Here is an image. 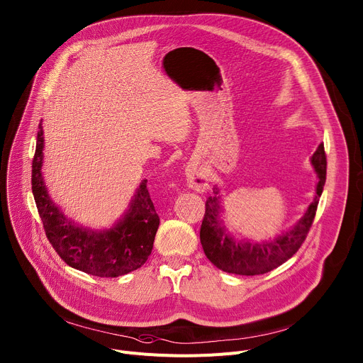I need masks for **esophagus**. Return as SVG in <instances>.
I'll use <instances>...</instances> for the list:
<instances>
[{
  "label": "esophagus",
  "mask_w": 363,
  "mask_h": 363,
  "mask_svg": "<svg viewBox=\"0 0 363 363\" xmlns=\"http://www.w3.org/2000/svg\"><path fill=\"white\" fill-rule=\"evenodd\" d=\"M185 175H186V182H188V185H189L192 189L199 191V192H204V191L208 188L210 179H208V177H207L203 171H200L199 168L188 167L186 171H185Z\"/></svg>",
  "instance_id": "obj_1"
}]
</instances>
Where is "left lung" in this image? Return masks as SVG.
<instances>
[{
  "mask_svg": "<svg viewBox=\"0 0 363 363\" xmlns=\"http://www.w3.org/2000/svg\"><path fill=\"white\" fill-rule=\"evenodd\" d=\"M311 163L318 177L314 200L296 224L274 240H263L260 243L236 240L232 233L227 232L220 216L223 211L221 196L218 195L220 189L217 186L213 188L214 195L208 196L206 201L200 240L206 256L214 263V267L228 274L253 277L271 272L296 253L310 232L325 184L327 160L323 145L311 156Z\"/></svg>",
  "mask_w": 363,
  "mask_h": 363,
  "instance_id": "8db88e82",
  "label": "left lung"
}]
</instances>
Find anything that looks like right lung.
<instances>
[{
	"label": "right lung",
	"mask_w": 363,
	"mask_h": 363,
	"mask_svg": "<svg viewBox=\"0 0 363 363\" xmlns=\"http://www.w3.org/2000/svg\"><path fill=\"white\" fill-rule=\"evenodd\" d=\"M43 125L39 124L31 164V189L48 240L67 265L88 275L116 278L139 269L147 260L159 227V216L143 181L128 210L107 230H91L62 214L50 200L43 177Z\"/></svg>",
	"instance_id": "obj_1"
}]
</instances>
